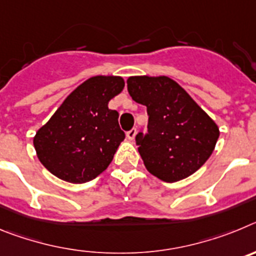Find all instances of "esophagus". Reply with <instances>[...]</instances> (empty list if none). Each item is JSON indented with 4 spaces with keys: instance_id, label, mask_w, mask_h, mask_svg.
<instances>
[{
    "instance_id": "obj_1",
    "label": "esophagus",
    "mask_w": 256,
    "mask_h": 256,
    "mask_svg": "<svg viewBox=\"0 0 256 256\" xmlns=\"http://www.w3.org/2000/svg\"><path fill=\"white\" fill-rule=\"evenodd\" d=\"M136 134H137V130H136V128H132V130L126 132V138L130 140V141H133L136 137Z\"/></svg>"
}]
</instances>
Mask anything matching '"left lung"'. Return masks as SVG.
<instances>
[{
  "label": "left lung",
  "mask_w": 256,
  "mask_h": 256,
  "mask_svg": "<svg viewBox=\"0 0 256 256\" xmlns=\"http://www.w3.org/2000/svg\"><path fill=\"white\" fill-rule=\"evenodd\" d=\"M126 86L133 100L148 108V133L136 136L146 169L169 183L200 169L218 141L216 122L169 76H130Z\"/></svg>",
  "instance_id": "1"
}]
</instances>
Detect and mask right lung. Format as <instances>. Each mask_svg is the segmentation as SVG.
Wrapping results in <instances>:
<instances>
[{
  "label": "right lung",
  "mask_w": 256,
  "mask_h": 256,
  "mask_svg": "<svg viewBox=\"0 0 256 256\" xmlns=\"http://www.w3.org/2000/svg\"><path fill=\"white\" fill-rule=\"evenodd\" d=\"M124 79L91 76L74 90L33 138L38 159L54 176L86 183L102 173L126 138L108 101L120 94Z\"/></svg>",
  "instance_id": "obj_1"
}]
</instances>
